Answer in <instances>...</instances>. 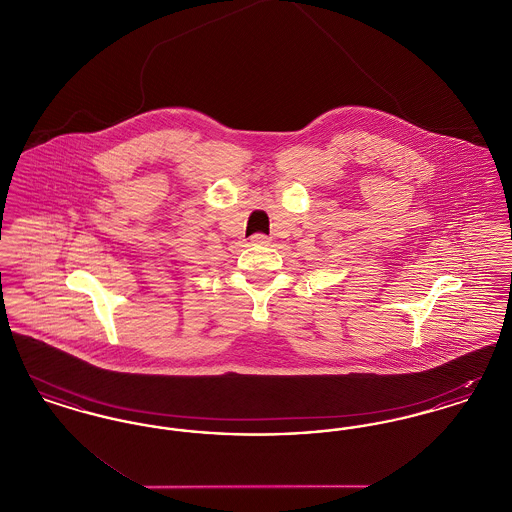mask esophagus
<instances>
[{
    "instance_id": "obj_1",
    "label": "esophagus",
    "mask_w": 512,
    "mask_h": 512,
    "mask_svg": "<svg viewBox=\"0 0 512 512\" xmlns=\"http://www.w3.org/2000/svg\"><path fill=\"white\" fill-rule=\"evenodd\" d=\"M251 244L253 245H268L270 244V238L268 236H265V234H253L251 238Z\"/></svg>"
}]
</instances>
